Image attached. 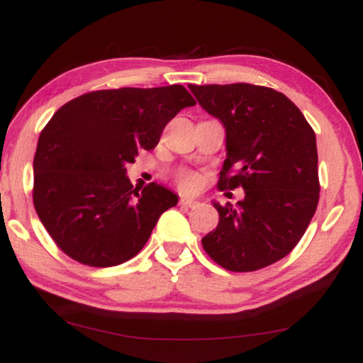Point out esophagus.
I'll return each mask as SVG.
<instances>
[{
    "label": "esophagus",
    "instance_id": "1",
    "mask_svg": "<svg viewBox=\"0 0 363 363\" xmlns=\"http://www.w3.org/2000/svg\"><path fill=\"white\" fill-rule=\"evenodd\" d=\"M180 205L185 206V208H196L200 205V201L193 200V198H188V196H182L180 198Z\"/></svg>",
    "mask_w": 363,
    "mask_h": 363
}]
</instances>
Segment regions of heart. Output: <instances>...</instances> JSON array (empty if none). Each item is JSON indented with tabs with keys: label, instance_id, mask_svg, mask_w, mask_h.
Instances as JSON below:
<instances>
[{
	"label": "heart",
	"instance_id": "1",
	"mask_svg": "<svg viewBox=\"0 0 363 363\" xmlns=\"http://www.w3.org/2000/svg\"><path fill=\"white\" fill-rule=\"evenodd\" d=\"M198 182H200V177H198L196 173H180V175H178V183H180V186L185 188V190H193V188H196Z\"/></svg>",
	"mask_w": 363,
	"mask_h": 363
}]
</instances>
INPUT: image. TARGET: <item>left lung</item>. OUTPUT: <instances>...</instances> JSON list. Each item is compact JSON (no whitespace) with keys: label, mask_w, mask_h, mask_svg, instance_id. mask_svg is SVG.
<instances>
[{"label":"left lung","mask_w":363,"mask_h":363,"mask_svg":"<svg viewBox=\"0 0 363 363\" xmlns=\"http://www.w3.org/2000/svg\"><path fill=\"white\" fill-rule=\"evenodd\" d=\"M226 133L220 190L242 186L233 206L211 201L216 230L201 240L218 264L247 272L294 250L319 203L315 133L284 94L252 84L188 86Z\"/></svg>","instance_id":"1"}]
</instances>
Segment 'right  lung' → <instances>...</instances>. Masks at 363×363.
<instances>
[{
	"mask_svg": "<svg viewBox=\"0 0 363 363\" xmlns=\"http://www.w3.org/2000/svg\"><path fill=\"white\" fill-rule=\"evenodd\" d=\"M183 86L113 89L64 104L44 127L34 155L33 200L56 245L82 264H122L145 246L158 218L178 203L167 186L133 188L127 165L157 147L182 108Z\"/></svg>",
	"mask_w": 363,
	"mask_h": 363,
	"instance_id": "add662e5",
	"label": "right lung"
}]
</instances>
